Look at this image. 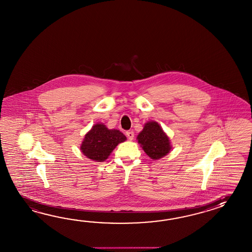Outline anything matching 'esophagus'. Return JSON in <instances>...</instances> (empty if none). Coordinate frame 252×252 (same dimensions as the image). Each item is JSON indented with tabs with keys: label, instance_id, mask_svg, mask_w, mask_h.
<instances>
[{
	"label": "esophagus",
	"instance_id": "obj_1",
	"mask_svg": "<svg viewBox=\"0 0 252 252\" xmlns=\"http://www.w3.org/2000/svg\"><path fill=\"white\" fill-rule=\"evenodd\" d=\"M126 135H127V137H128V139L129 140H133V138H134V132L132 131V130H128L127 132H126Z\"/></svg>",
	"mask_w": 252,
	"mask_h": 252
}]
</instances>
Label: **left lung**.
Segmentation results:
<instances>
[{"label":"left lung","mask_w":252,"mask_h":252,"mask_svg":"<svg viewBox=\"0 0 252 252\" xmlns=\"http://www.w3.org/2000/svg\"><path fill=\"white\" fill-rule=\"evenodd\" d=\"M147 155L154 159L162 158L170 152V140L158 123L149 122L137 137Z\"/></svg>","instance_id":"8db88e82"}]
</instances>
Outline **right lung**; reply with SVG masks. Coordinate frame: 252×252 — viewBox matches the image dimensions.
I'll list each match as a JSON object with an SVG mask.
<instances>
[{
    "mask_svg": "<svg viewBox=\"0 0 252 252\" xmlns=\"http://www.w3.org/2000/svg\"><path fill=\"white\" fill-rule=\"evenodd\" d=\"M126 137L118 129H109L103 124H96L85 135L82 141V153L95 161H104L119 143Z\"/></svg>",
    "mask_w": 252,
    "mask_h": 252,
    "instance_id": "right-lung-1",
    "label": "right lung"
}]
</instances>
